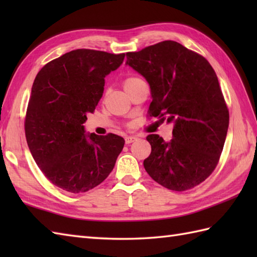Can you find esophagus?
Returning a JSON list of instances; mask_svg holds the SVG:
<instances>
[{"label": "esophagus", "instance_id": "obj_1", "mask_svg": "<svg viewBox=\"0 0 257 257\" xmlns=\"http://www.w3.org/2000/svg\"><path fill=\"white\" fill-rule=\"evenodd\" d=\"M137 139L138 138L135 137V136H128V137L124 138V143H125V145H129V144L134 143V141H136Z\"/></svg>", "mask_w": 257, "mask_h": 257}]
</instances>
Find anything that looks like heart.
<instances>
[{"mask_svg": "<svg viewBox=\"0 0 257 257\" xmlns=\"http://www.w3.org/2000/svg\"><path fill=\"white\" fill-rule=\"evenodd\" d=\"M138 80H140V79H139V78H137V77H129V78H127V79L124 80L123 87H124V88H127V87L134 85L135 83H137Z\"/></svg>", "mask_w": 257, "mask_h": 257, "instance_id": "obj_1", "label": "heart"}]
</instances>
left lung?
Here are the masks:
<instances>
[{"label": "left lung", "instance_id": "obj_1", "mask_svg": "<svg viewBox=\"0 0 257 257\" xmlns=\"http://www.w3.org/2000/svg\"><path fill=\"white\" fill-rule=\"evenodd\" d=\"M125 65L150 86V116L173 123L170 141L147 136L151 154L144 161L146 171L174 191L203 182L219 162L230 118L214 69L173 41L127 53Z\"/></svg>", "mask_w": 257, "mask_h": 257}]
</instances>
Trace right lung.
I'll return each mask as SVG.
<instances>
[{
    "label": "right lung",
    "mask_w": 257,
    "mask_h": 257,
    "mask_svg": "<svg viewBox=\"0 0 257 257\" xmlns=\"http://www.w3.org/2000/svg\"><path fill=\"white\" fill-rule=\"evenodd\" d=\"M124 54L75 50L46 64L32 86L25 136L36 165L50 181L70 193L87 192L112 171L124 140L87 134V114L102 97L105 77Z\"/></svg>",
    "instance_id": "right-lung-1"
}]
</instances>
